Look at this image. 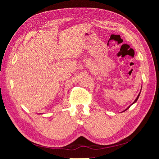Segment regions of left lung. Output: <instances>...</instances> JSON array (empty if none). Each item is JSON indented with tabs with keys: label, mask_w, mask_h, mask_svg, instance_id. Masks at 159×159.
Listing matches in <instances>:
<instances>
[{
	"label": "left lung",
	"mask_w": 159,
	"mask_h": 159,
	"mask_svg": "<svg viewBox=\"0 0 159 159\" xmlns=\"http://www.w3.org/2000/svg\"><path fill=\"white\" fill-rule=\"evenodd\" d=\"M139 95H140V93H139V95H138V96H137V98H136V99H135V100H134V102H133V103L132 104L134 103H135V102H137V99H138V98H139ZM132 104H131V105H132ZM131 105H130V106H129V107H127V109H126L125 110V111H126V110H127V109H129V108L130 107H131Z\"/></svg>",
	"instance_id": "1"
}]
</instances>
